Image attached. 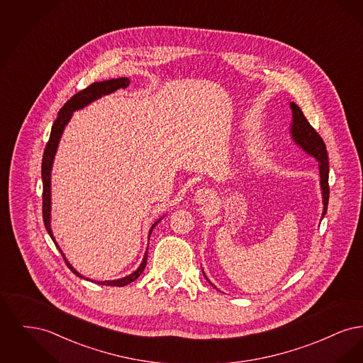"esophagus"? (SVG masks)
Here are the masks:
<instances>
[{
    "mask_svg": "<svg viewBox=\"0 0 363 363\" xmlns=\"http://www.w3.org/2000/svg\"><path fill=\"white\" fill-rule=\"evenodd\" d=\"M212 196H211V191L207 189H199L194 193V199L193 201L199 206H204L207 204L208 201H211Z\"/></svg>",
    "mask_w": 363,
    "mask_h": 363,
    "instance_id": "1",
    "label": "esophagus"
}]
</instances>
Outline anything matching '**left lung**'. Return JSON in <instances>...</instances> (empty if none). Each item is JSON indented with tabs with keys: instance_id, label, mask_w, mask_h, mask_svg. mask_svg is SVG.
I'll return each mask as SVG.
<instances>
[{
	"instance_id": "1",
	"label": "left lung",
	"mask_w": 363,
	"mask_h": 363,
	"mask_svg": "<svg viewBox=\"0 0 363 363\" xmlns=\"http://www.w3.org/2000/svg\"><path fill=\"white\" fill-rule=\"evenodd\" d=\"M290 108L293 111V120L290 125V135L293 138L294 143L308 155L313 156L317 162H318V172H320V186H321V194H323V216H325L327 213V208H328L329 200V163L328 154H327V147L323 141V138H320V135L314 130V128L311 126L309 121L306 120V117L303 116L302 110L291 102ZM204 274V271H203ZM206 277V274H204ZM208 280V277H206ZM209 284H212L208 280ZM213 286V284H212ZM215 287V286H213ZM216 289V287H215Z\"/></svg>"
}]
</instances>
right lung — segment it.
Instances as JSON below:
<instances>
[{
	"label": "right lung",
	"instance_id": "obj_1",
	"mask_svg": "<svg viewBox=\"0 0 363 363\" xmlns=\"http://www.w3.org/2000/svg\"><path fill=\"white\" fill-rule=\"evenodd\" d=\"M129 84H130V80H129L128 77L110 79V80L94 83V84L86 86V89H83V91L77 92L76 95H73L69 101L64 104V106L61 107V110L58 111L57 120L52 123L50 138H49V141H48V144H46V148H45V152H43V159H42L43 222H45V227H46V230H48V233H49V235H50L52 242L55 243V246H57L58 250L61 252V255H62V257L65 259L67 265L69 267L70 271H72L74 275H77V277H82V279H86V280H91V279H86V277H83L82 274H79V272L72 267V264L67 259L65 255L62 253V250L60 249L58 243L55 242V238H54V235H52V225H50V222H52V213H50V212H52V163H54V157H55V154H57V148H58L61 136H62V133H64V129H65V126L68 125V122L70 121L73 113L77 111V110H80V108H84L86 106L92 104V102H95L96 99L102 98L104 95H108V94H111V92H114V91H117V89H120V88H126ZM163 218H164V216H163ZM163 218L157 219L155 223L152 225V227L150 228L148 240H150L151 233H152V230L155 228V225H157ZM147 250H148V247H147ZM147 253H148V252H145V255H144V257H143L141 264L138 265V269H136L135 272H132L130 275L121 277V279H117V280H104V281H95V283L102 284V286H117V287H122V286H126V284L135 281V280L143 274V271H144V268H145V265H147ZM91 281H92V280H91Z\"/></svg>",
	"mask_w": 363,
	"mask_h": 363
}]
</instances>
